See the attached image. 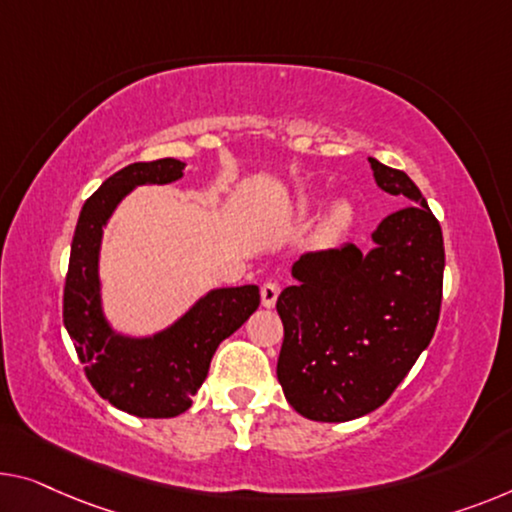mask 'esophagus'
I'll return each mask as SVG.
<instances>
[{"label":"esophagus","mask_w":512,"mask_h":512,"mask_svg":"<svg viewBox=\"0 0 512 512\" xmlns=\"http://www.w3.org/2000/svg\"><path fill=\"white\" fill-rule=\"evenodd\" d=\"M278 294H280V287H278V282H264L262 285V305L264 308H273V305H276V301H278Z\"/></svg>","instance_id":"obj_1"}]
</instances>
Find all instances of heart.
<instances>
[{
	"label": "heart",
	"instance_id": "heart-1",
	"mask_svg": "<svg viewBox=\"0 0 512 512\" xmlns=\"http://www.w3.org/2000/svg\"><path fill=\"white\" fill-rule=\"evenodd\" d=\"M317 209H319V200L315 195H301L299 200H296L294 211H292L294 223L308 225L310 220L317 216ZM352 225H354L352 202L335 200L331 207L324 211V216H322V220H319L312 241H315V246H319V248H333V246H338L342 239H345L347 232L352 230Z\"/></svg>",
	"mask_w": 512,
	"mask_h": 512
}]
</instances>
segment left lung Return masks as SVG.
<instances>
[{
    "label": "left lung",
    "mask_w": 512,
    "mask_h": 512,
    "mask_svg": "<svg viewBox=\"0 0 512 512\" xmlns=\"http://www.w3.org/2000/svg\"><path fill=\"white\" fill-rule=\"evenodd\" d=\"M368 160L377 186L407 207L381 220L370 250L347 243L303 255L276 303L285 326L278 381L310 421L345 423L381 407L439 322L441 227L407 174Z\"/></svg>",
    "instance_id": "1"
}]
</instances>
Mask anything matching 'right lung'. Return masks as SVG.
I'll return each instance as SVG.
<instances>
[{
    "instance_id": "1",
    "label": "right lung",
    "mask_w": 512,
    "mask_h": 512,
    "mask_svg": "<svg viewBox=\"0 0 512 512\" xmlns=\"http://www.w3.org/2000/svg\"><path fill=\"white\" fill-rule=\"evenodd\" d=\"M183 170V160L160 158L112 174L82 207L71 243L64 326L96 393L140 418H174L190 409L218 345L259 305L257 285L216 287L170 326L149 335L114 329L105 315L101 246L112 213L137 186H167L179 181Z\"/></svg>"
}]
</instances>
